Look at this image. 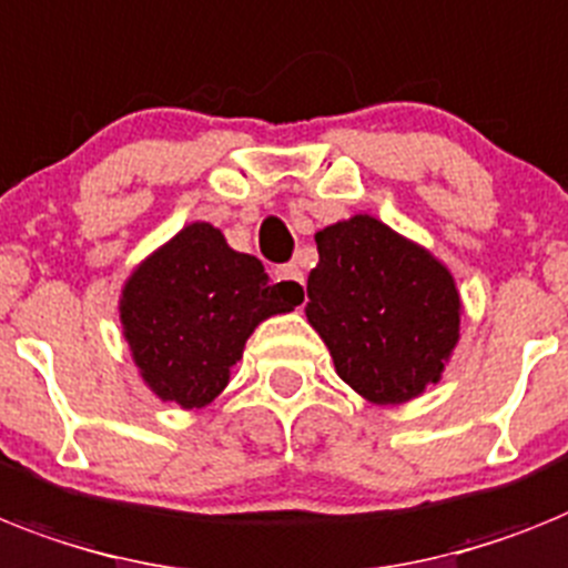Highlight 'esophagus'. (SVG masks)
<instances>
[{"mask_svg":"<svg viewBox=\"0 0 568 568\" xmlns=\"http://www.w3.org/2000/svg\"><path fill=\"white\" fill-rule=\"evenodd\" d=\"M275 278H278L281 284L287 287L290 295H295V298L302 302V298H304V273H302V270H298V266H295V264H281L278 270H275Z\"/></svg>","mask_w":568,"mask_h":568,"instance_id":"obj_1","label":"esophagus"}]
</instances>
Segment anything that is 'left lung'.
Wrapping results in <instances>:
<instances>
[{
    "instance_id": "1",
    "label": "left lung",
    "mask_w": 568,
    "mask_h": 568,
    "mask_svg": "<svg viewBox=\"0 0 568 568\" xmlns=\"http://www.w3.org/2000/svg\"><path fill=\"white\" fill-rule=\"evenodd\" d=\"M307 318L336 374L372 403H403L438 383L458 342L447 266L368 214L316 234Z\"/></svg>"
}]
</instances>
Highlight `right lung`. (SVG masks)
Masks as SVG:
<instances>
[{"instance_id": "right-lung-1", "label": "right lung", "mask_w": 568, "mask_h": 568, "mask_svg": "<svg viewBox=\"0 0 568 568\" xmlns=\"http://www.w3.org/2000/svg\"><path fill=\"white\" fill-rule=\"evenodd\" d=\"M302 302L255 255L229 250L209 223H191L130 275L121 325L144 383L162 400L200 409L226 388L257 322Z\"/></svg>"}]
</instances>
